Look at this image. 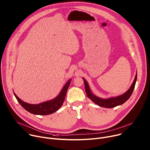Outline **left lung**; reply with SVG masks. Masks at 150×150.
I'll use <instances>...</instances> for the list:
<instances>
[{
    "mask_svg": "<svg viewBox=\"0 0 150 150\" xmlns=\"http://www.w3.org/2000/svg\"><path fill=\"white\" fill-rule=\"evenodd\" d=\"M137 74L135 75V79L131 85V87L123 94H122L120 96L116 97H112V98H110L108 99H104V98H99V97L94 96L91 93L87 82L85 81V79L84 78H83V81H84L85 92H86L87 97L90 99H91L94 103L97 104V105H98L101 107H103V108H115V107H116V106H117V105L123 104L128 99H129L134 91L135 83L137 81Z\"/></svg>",
    "mask_w": 150,
    "mask_h": 150,
    "instance_id": "obj_1",
    "label": "left lung"
}]
</instances>
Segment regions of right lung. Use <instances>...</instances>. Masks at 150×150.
<instances>
[{"label": "right lung", "instance_id": "right-lung-1", "mask_svg": "<svg viewBox=\"0 0 150 150\" xmlns=\"http://www.w3.org/2000/svg\"><path fill=\"white\" fill-rule=\"evenodd\" d=\"M71 79L65 85L57 97L54 99L40 103L39 104H31L27 103L19 98L13 93L19 103L28 112L37 115H48L54 113L59 109L65 100L67 92L71 83Z\"/></svg>", "mask_w": 150, "mask_h": 150}]
</instances>
